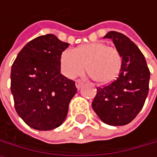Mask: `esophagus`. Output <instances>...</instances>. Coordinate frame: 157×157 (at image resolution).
Wrapping results in <instances>:
<instances>
[{"mask_svg":"<svg viewBox=\"0 0 157 157\" xmlns=\"http://www.w3.org/2000/svg\"><path fill=\"white\" fill-rule=\"evenodd\" d=\"M82 85H83V81H82V80H80V79L76 80V87H77L78 89H80Z\"/></svg>","mask_w":157,"mask_h":157,"instance_id":"esophagus-1","label":"esophagus"}]
</instances>
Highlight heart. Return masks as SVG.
<instances>
[{"label": "heart", "instance_id": "1", "mask_svg": "<svg viewBox=\"0 0 157 157\" xmlns=\"http://www.w3.org/2000/svg\"><path fill=\"white\" fill-rule=\"evenodd\" d=\"M123 58L116 48L102 42L86 43L75 49L67 48L60 56L62 73L70 78L80 75L85 70L98 83H109L118 77Z\"/></svg>", "mask_w": 157, "mask_h": 157}]
</instances>
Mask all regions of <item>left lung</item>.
I'll list each match as a JSON object with an SVG mask.
<instances>
[{"instance_id":"1","label":"left lung","mask_w":157,"mask_h":157,"mask_svg":"<svg viewBox=\"0 0 157 157\" xmlns=\"http://www.w3.org/2000/svg\"><path fill=\"white\" fill-rule=\"evenodd\" d=\"M121 53L123 63L119 77L97 88L92 107L101 121L109 125H124L136 118L143 108L149 92L150 70L139 48L124 34L109 32Z\"/></svg>"}]
</instances>
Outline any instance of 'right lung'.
I'll return each mask as SVG.
<instances>
[{
  "mask_svg": "<svg viewBox=\"0 0 157 157\" xmlns=\"http://www.w3.org/2000/svg\"><path fill=\"white\" fill-rule=\"evenodd\" d=\"M69 44L54 35L27 43L11 69V93L20 118L36 130L60 126L77 93L75 81L61 74L60 56Z\"/></svg>",
  "mask_w": 157,
  "mask_h": 157,
  "instance_id": "obj_1",
  "label": "right lung"
}]
</instances>
